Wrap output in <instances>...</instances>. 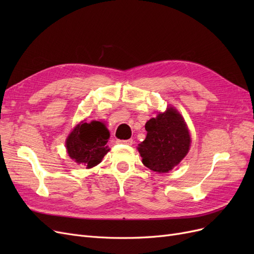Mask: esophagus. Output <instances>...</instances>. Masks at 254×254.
<instances>
[{"mask_svg": "<svg viewBox=\"0 0 254 254\" xmlns=\"http://www.w3.org/2000/svg\"><path fill=\"white\" fill-rule=\"evenodd\" d=\"M119 144H126V145H132V140L129 139V140H118L117 141Z\"/></svg>", "mask_w": 254, "mask_h": 254, "instance_id": "34e87169", "label": "esophagus"}]
</instances>
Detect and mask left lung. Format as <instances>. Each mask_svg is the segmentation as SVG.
Returning <instances> with one entry per match:
<instances>
[{"mask_svg":"<svg viewBox=\"0 0 254 254\" xmlns=\"http://www.w3.org/2000/svg\"><path fill=\"white\" fill-rule=\"evenodd\" d=\"M145 140L139 144L143 164L156 173H168L188 155L190 136L182 115L173 107L145 124Z\"/></svg>","mask_w":254,"mask_h":254,"instance_id":"left-lung-1","label":"left lung"}]
</instances>
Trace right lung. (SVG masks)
<instances>
[{
    "label": "right lung",
    "mask_w": 254,
    "mask_h": 254,
    "mask_svg": "<svg viewBox=\"0 0 254 254\" xmlns=\"http://www.w3.org/2000/svg\"><path fill=\"white\" fill-rule=\"evenodd\" d=\"M109 137V130L104 123L80 122L66 137V151L76 163L91 168L101 163L110 150L106 146Z\"/></svg>",
    "instance_id": "right-lung-1"
}]
</instances>
